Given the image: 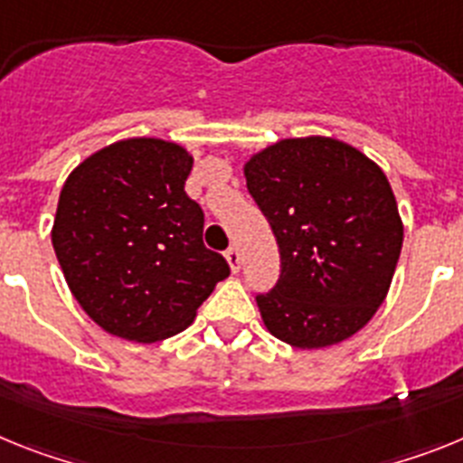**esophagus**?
I'll use <instances>...</instances> for the list:
<instances>
[{"mask_svg":"<svg viewBox=\"0 0 463 463\" xmlns=\"http://www.w3.org/2000/svg\"><path fill=\"white\" fill-rule=\"evenodd\" d=\"M226 260H228V268H231L232 272L240 270V265H242V259H240V249L237 247H231L226 251Z\"/></svg>","mask_w":463,"mask_h":463,"instance_id":"esophagus-1","label":"esophagus"}]
</instances>
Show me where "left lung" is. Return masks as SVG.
Returning <instances> with one entry per match:
<instances>
[{"label": "left lung", "instance_id": "8db88e82", "mask_svg": "<svg viewBox=\"0 0 463 463\" xmlns=\"http://www.w3.org/2000/svg\"><path fill=\"white\" fill-rule=\"evenodd\" d=\"M244 179L281 259L275 288L256 298L265 328L298 349L359 333L387 298L403 247L380 165L335 137H288L256 151Z\"/></svg>", "mask_w": 463, "mask_h": 463}]
</instances>
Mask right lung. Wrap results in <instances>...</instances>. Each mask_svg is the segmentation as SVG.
<instances>
[{
	"mask_svg": "<svg viewBox=\"0 0 463 463\" xmlns=\"http://www.w3.org/2000/svg\"><path fill=\"white\" fill-rule=\"evenodd\" d=\"M191 167L182 144L130 137L81 160L60 191L55 256L76 303L109 335H176L231 275L203 244V209L184 191Z\"/></svg>",
	"mask_w": 463,
	"mask_h": 463,
	"instance_id": "right-lung-1",
	"label": "right lung"
}]
</instances>
